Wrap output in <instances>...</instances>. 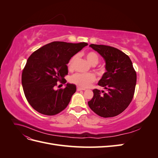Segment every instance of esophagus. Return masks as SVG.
Listing matches in <instances>:
<instances>
[{
  "mask_svg": "<svg viewBox=\"0 0 158 158\" xmlns=\"http://www.w3.org/2000/svg\"><path fill=\"white\" fill-rule=\"evenodd\" d=\"M81 90H85V89L82 88H80V87L78 86V87H77V91H81Z\"/></svg>",
  "mask_w": 158,
  "mask_h": 158,
  "instance_id": "34e87169",
  "label": "esophagus"
}]
</instances>
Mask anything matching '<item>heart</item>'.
<instances>
[{
  "label": "heart",
  "mask_w": 158,
  "mask_h": 158,
  "mask_svg": "<svg viewBox=\"0 0 158 158\" xmlns=\"http://www.w3.org/2000/svg\"><path fill=\"white\" fill-rule=\"evenodd\" d=\"M85 58L91 64H96L98 63L99 57L98 55L94 52H89L85 55ZM76 59V56H73L71 57L67 64L68 67L69 69L72 68L74 61ZM95 76L93 74L88 73V74H80L77 73L73 75L70 77V82L75 84L76 85H78L82 88H87L91 85L92 82L95 81Z\"/></svg>",
  "instance_id": "obj_1"
}]
</instances>
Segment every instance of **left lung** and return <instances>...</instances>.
<instances>
[{
    "instance_id": "8db88e82",
    "label": "left lung",
    "mask_w": 158,
    "mask_h": 158,
    "mask_svg": "<svg viewBox=\"0 0 158 158\" xmlns=\"http://www.w3.org/2000/svg\"><path fill=\"white\" fill-rule=\"evenodd\" d=\"M106 62V70L98 85L107 89L93 90L94 97L88 102L92 111L102 117L121 113L131 103L135 94L136 73L129 56L113 47L91 44Z\"/></svg>"
}]
</instances>
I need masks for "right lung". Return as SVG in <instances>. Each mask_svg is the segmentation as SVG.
I'll return each instance as SVG.
<instances>
[{
	"label": "right lung",
	"mask_w": 158,
	"mask_h": 158,
	"mask_svg": "<svg viewBox=\"0 0 158 158\" xmlns=\"http://www.w3.org/2000/svg\"><path fill=\"white\" fill-rule=\"evenodd\" d=\"M87 45L84 42L53 41L28 58L22 72V84L28 103L37 112L55 115L67 107L76 91V85L67 83L64 89L54 88L58 81L66 82L64 78L69 73L66 64L72 56Z\"/></svg>",
	"instance_id": "obj_1"
}]
</instances>
